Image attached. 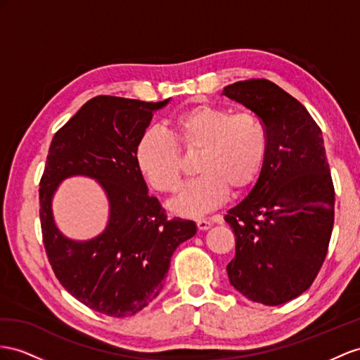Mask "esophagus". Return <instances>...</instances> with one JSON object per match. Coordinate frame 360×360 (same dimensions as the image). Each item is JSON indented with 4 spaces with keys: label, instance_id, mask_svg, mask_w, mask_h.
Instances as JSON below:
<instances>
[{
    "label": "esophagus",
    "instance_id": "esophagus-1",
    "mask_svg": "<svg viewBox=\"0 0 360 360\" xmlns=\"http://www.w3.org/2000/svg\"><path fill=\"white\" fill-rule=\"evenodd\" d=\"M196 225H198V228L200 229V231H207L208 228H211V222H210V220H207V219H198L196 220Z\"/></svg>",
    "mask_w": 360,
    "mask_h": 360
}]
</instances>
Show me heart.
Here are the masks:
<instances>
[{
	"mask_svg": "<svg viewBox=\"0 0 360 360\" xmlns=\"http://www.w3.org/2000/svg\"><path fill=\"white\" fill-rule=\"evenodd\" d=\"M173 135L149 129L136 144L135 160L153 188L173 193L181 186L184 150L199 152L200 173L170 202L173 213L198 217L222 205L229 188L242 191L259 179L269 150V131L263 118L233 112L216 105H195L172 120Z\"/></svg>",
	"mask_w": 360,
	"mask_h": 360,
	"instance_id": "b5f03b06",
	"label": "heart"
}]
</instances>
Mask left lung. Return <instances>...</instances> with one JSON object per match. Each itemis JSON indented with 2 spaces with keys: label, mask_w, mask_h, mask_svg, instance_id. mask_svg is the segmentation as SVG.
<instances>
[{
  "label": "left lung",
  "mask_w": 360,
  "mask_h": 360,
  "mask_svg": "<svg viewBox=\"0 0 360 360\" xmlns=\"http://www.w3.org/2000/svg\"><path fill=\"white\" fill-rule=\"evenodd\" d=\"M222 94L259 114L269 131L259 181L225 216L236 237L228 278L248 300L278 306L310 288L328 251L335 187L324 140L307 109L269 80L236 82Z\"/></svg>",
  "instance_id": "left-lung-1"
}]
</instances>
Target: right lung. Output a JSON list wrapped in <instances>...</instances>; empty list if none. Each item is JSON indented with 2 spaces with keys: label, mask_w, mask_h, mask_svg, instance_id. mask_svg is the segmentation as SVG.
Instances as JSON below:
<instances>
[{
  "label": "right lung",
  "mask_w": 360,
  "mask_h": 360,
  "mask_svg": "<svg viewBox=\"0 0 360 360\" xmlns=\"http://www.w3.org/2000/svg\"><path fill=\"white\" fill-rule=\"evenodd\" d=\"M167 100L97 96L54 134L39 182V217L49 262L59 283L86 307L108 316H132L158 297L174 250L196 234L191 220L167 219L147 193L135 160L152 112ZM72 174L99 181L111 207L98 238L75 243L53 225L51 198Z\"/></svg>",
  "instance_id": "1"
}]
</instances>
